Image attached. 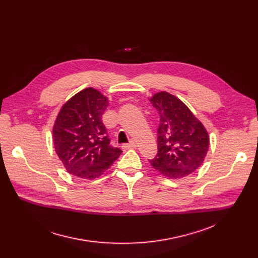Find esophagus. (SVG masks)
I'll return each mask as SVG.
<instances>
[{
    "instance_id": "esophagus-1",
    "label": "esophagus",
    "mask_w": 258,
    "mask_h": 258,
    "mask_svg": "<svg viewBox=\"0 0 258 258\" xmlns=\"http://www.w3.org/2000/svg\"><path fill=\"white\" fill-rule=\"evenodd\" d=\"M122 147L124 149H134V148H137V143L132 141L130 144H124Z\"/></svg>"
}]
</instances>
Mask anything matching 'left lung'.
Instances as JSON below:
<instances>
[{"instance_id": "obj_1", "label": "left lung", "mask_w": 258, "mask_h": 258, "mask_svg": "<svg viewBox=\"0 0 258 258\" xmlns=\"http://www.w3.org/2000/svg\"><path fill=\"white\" fill-rule=\"evenodd\" d=\"M149 100L160 116L158 153L149 160L152 167L169 178L191 174L203 163L208 151L206 128L175 96L158 92Z\"/></svg>"}]
</instances>
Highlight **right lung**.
<instances>
[{"label":"right lung","mask_w":258,"mask_h":258,"mask_svg":"<svg viewBox=\"0 0 258 258\" xmlns=\"http://www.w3.org/2000/svg\"><path fill=\"white\" fill-rule=\"evenodd\" d=\"M108 98L94 88L71 97L63 106L53 126L55 152L66 170L84 179L101 176L121 154L110 146L102 115Z\"/></svg>","instance_id":"obj_1"}]
</instances>
